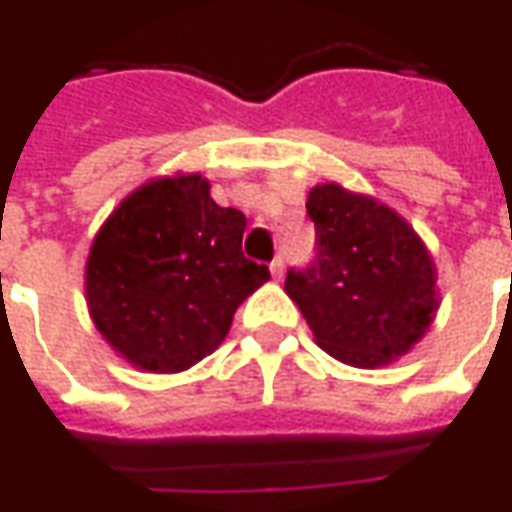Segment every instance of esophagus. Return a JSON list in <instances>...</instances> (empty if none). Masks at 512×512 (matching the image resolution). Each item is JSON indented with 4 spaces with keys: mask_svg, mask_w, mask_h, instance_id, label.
<instances>
[{
    "mask_svg": "<svg viewBox=\"0 0 512 512\" xmlns=\"http://www.w3.org/2000/svg\"><path fill=\"white\" fill-rule=\"evenodd\" d=\"M271 274H274V279H282V274H285V260L282 257L271 260Z\"/></svg>",
    "mask_w": 512,
    "mask_h": 512,
    "instance_id": "obj_1",
    "label": "esophagus"
}]
</instances>
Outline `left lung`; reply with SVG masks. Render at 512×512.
<instances>
[{
    "label": "left lung",
    "mask_w": 512,
    "mask_h": 512,
    "mask_svg": "<svg viewBox=\"0 0 512 512\" xmlns=\"http://www.w3.org/2000/svg\"><path fill=\"white\" fill-rule=\"evenodd\" d=\"M307 213L318 257L288 271V296L326 354L354 367L392 365L425 337L439 310L428 246L389 205L340 183L312 186Z\"/></svg>",
    "instance_id": "obj_1"
}]
</instances>
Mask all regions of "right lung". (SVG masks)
<instances>
[{
  "mask_svg": "<svg viewBox=\"0 0 512 512\" xmlns=\"http://www.w3.org/2000/svg\"><path fill=\"white\" fill-rule=\"evenodd\" d=\"M246 216L222 208L200 172L153 178L95 233L84 296L117 356L147 373H183L213 354L268 266L241 252Z\"/></svg>",
  "mask_w": 512,
  "mask_h": 512,
  "instance_id": "obj_1",
  "label": "right lung"
}]
</instances>
